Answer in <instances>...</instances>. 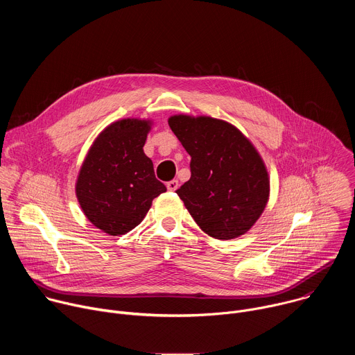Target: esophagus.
<instances>
[{
  "label": "esophagus",
  "mask_w": 355,
  "mask_h": 355,
  "mask_svg": "<svg viewBox=\"0 0 355 355\" xmlns=\"http://www.w3.org/2000/svg\"><path fill=\"white\" fill-rule=\"evenodd\" d=\"M178 187H180V182H178L177 180H173V181H168V182H167L168 191H175V189H178Z\"/></svg>",
  "instance_id": "1"
}]
</instances>
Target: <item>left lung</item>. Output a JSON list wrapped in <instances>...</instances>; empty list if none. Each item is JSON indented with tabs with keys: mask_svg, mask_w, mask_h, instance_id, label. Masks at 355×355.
<instances>
[{
	"mask_svg": "<svg viewBox=\"0 0 355 355\" xmlns=\"http://www.w3.org/2000/svg\"><path fill=\"white\" fill-rule=\"evenodd\" d=\"M168 125L191 156V178L177 195L196 225L218 240L247 233L270 198L259 150L234 125L212 116L180 114Z\"/></svg>",
	"mask_w": 355,
	"mask_h": 355,
	"instance_id": "1",
	"label": "left lung"
}]
</instances>
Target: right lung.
Listing matches in <instances>:
<instances>
[{
  "instance_id": "1",
  "label": "right lung",
  "mask_w": 355,
  "mask_h": 355,
  "mask_svg": "<svg viewBox=\"0 0 355 355\" xmlns=\"http://www.w3.org/2000/svg\"><path fill=\"white\" fill-rule=\"evenodd\" d=\"M151 119L125 118L108 125L92 141L76 181V196L99 230L121 236L147 215L167 188L143 151Z\"/></svg>"
}]
</instances>
